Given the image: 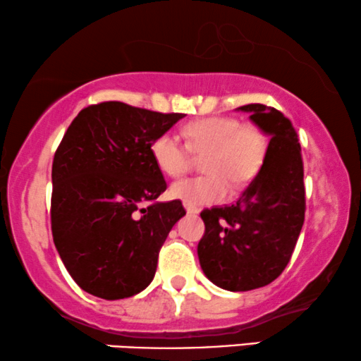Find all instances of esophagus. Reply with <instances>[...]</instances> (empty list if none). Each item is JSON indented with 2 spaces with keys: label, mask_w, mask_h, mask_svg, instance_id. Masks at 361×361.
I'll return each instance as SVG.
<instances>
[{
  "label": "esophagus",
  "mask_w": 361,
  "mask_h": 361,
  "mask_svg": "<svg viewBox=\"0 0 361 361\" xmlns=\"http://www.w3.org/2000/svg\"><path fill=\"white\" fill-rule=\"evenodd\" d=\"M185 210H187V214H189V215L199 214V209L194 207V205H187V204H185Z\"/></svg>",
  "instance_id": "esophagus-1"
}]
</instances>
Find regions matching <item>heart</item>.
<instances>
[{"label":"heart","instance_id":"heart-1","mask_svg":"<svg viewBox=\"0 0 361 361\" xmlns=\"http://www.w3.org/2000/svg\"><path fill=\"white\" fill-rule=\"evenodd\" d=\"M185 144L172 133L159 134L151 144L154 164L162 174L179 177L189 169L192 154L202 159L205 176L189 177L171 185L172 199L187 205L222 202L233 190L249 185L259 176L269 152V135L260 126L242 124L237 118H204L184 128Z\"/></svg>","mask_w":361,"mask_h":361}]
</instances>
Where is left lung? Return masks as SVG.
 Segmentation results:
<instances>
[{
    "label": "left lung",
    "mask_w": 361,
    "mask_h": 361,
    "mask_svg": "<svg viewBox=\"0 0 361 361\" xmlns=\"http://www.w3.org/2000/svg\"><path fill=\"white\" fill-rule=\"evenodd\" d=\"M270 135L259 176L235 204L205 209L197 254L205 277L231 292L274 282L290 262L305 219L300 144L290 119L264 104L238 107Z\"/></svg>",
    "instance_id": "left-lung-1"
}]
</instances>
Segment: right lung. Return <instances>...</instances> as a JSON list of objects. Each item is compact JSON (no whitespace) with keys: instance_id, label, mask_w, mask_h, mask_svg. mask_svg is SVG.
<instances>
[{"instance_id":"obj_1","label":"right lung","mask_w":361,"mask_h":361,"mask_svg":"<svg viewBox=\"0 0 361 361\" xmlns=\"http://www.w3.org/2000/svg\"><path fill=\"white\" fill-rule=\"evenodd\" d=\"M182 118L107 101L84 107L68 128L51 172V228L84 292L119 300L152 282L159 250L185 210L180 200L156 202L167 184L151 144Z\"/></svg>"}]
</instances>
